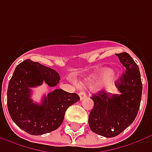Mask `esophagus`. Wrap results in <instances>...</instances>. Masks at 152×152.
<instances>
[{
    "label": "esophagus",
    "mask_w": 152,
    "mask_h": 152,
    "mask_svg": "<svg viewBox=\"0 0 152 152\" xmlns=\"http://www.w3.org/2000/svg\"><path fill=\"white\" fill-rule=\"evenodd\" d=\"M79 96H80V100H82V99H84L85 98H86V94L85 92H80L79 93Z\"/></svg>",
    "instance_id": "1"
}]
</instances>
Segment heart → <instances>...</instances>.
Wrapping results in <instances>:
<instances>
[{"mask_svg":"<svg viewBox=\"0 0 152 152\" xmlns=\"http://www.w3.org/2000/svg\"><path fill=\"white\" fill-rule=\"evenodd\" d=\"M112 69L104 68V69L100 70L99 72H97V74H94L89 78H87L85 81V85L90 88H94L97 86V84L100 80H107V81L111 82L112 78Z\"/></svg>","mask_w":152,"mask_h":152,"instance_id":"b5f03b06","label":"heart"}]
</instances>
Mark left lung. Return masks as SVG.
I'll return each mask as SVG.
<instances>
[{"instance_id":"obj_1","label":"left lung","mask_w":152,"mask_h":152,"mask_svg":"<svg viewBox=\"0 0 152 152\" xmlns=\"http://www.w3.org/2000/svg\"><path fill=\"white\" fill-rule=\"evenodd\" d=\"M115 55L126 69L115 82L119 94L99 91L93 94L91 99L94 105L89 116L90 129L106 137L117 136L134 122L142 92L140 72L134 59L125 52Z\"/></svg>"}]
</instances>
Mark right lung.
Segmentation results:
<instances>
[{"mask_svg":"<svg viewBox=\"0 0 152 152\" xmlns=\"http://www.w3.org/2000/svg\"><path fill=\"white\" fill-rule=\"evenodd\" d=\"M59 80L55 70L30 59L16 66L9 82L7 107L10 117L20 129L31 135H41L61 125L66 109L80 100L78 94L56 89L44 96L40 104L31 99V88L43 82L54 87Z\"/></svg>","mask_w":152,"mask_h":152,"instance_id":"right-lung-1","label":"right lung"}]
</instances>
